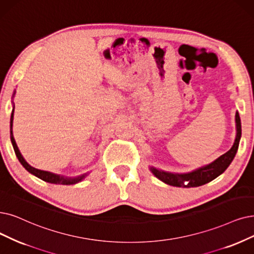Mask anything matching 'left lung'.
Segmentation results:
<instances>
[{
  "label": "left lung",
  "mask_w": 254,
  "mask_h": 254,
  "mask_svg": "<svg viewBox=\"0 0 254 254\" xmlns=\"http://www.w3.org/2000/svg\"><path fill=\"white\" fill-rule=\"evenodd\" d=\"M236 128H237V135L235 143L229 151H227L225 154L221 155L219 158L214 160L212 162L205 166H202L198 169L192 170L188 173H173V172H168L160 169H156L154 167H150V171L153 173V175L161 180L165 184L172 186V187H178V188H196L203 186L207 182L214 180L218 176H220L223 172H224L231 161L235 158L237 151L239 148L240 139L242 135V127H241V119L239 113L236 114ZM186 182H188V185H185Z\"/></svg>",
  "instance_id": "obj_1"
}]
</instances>
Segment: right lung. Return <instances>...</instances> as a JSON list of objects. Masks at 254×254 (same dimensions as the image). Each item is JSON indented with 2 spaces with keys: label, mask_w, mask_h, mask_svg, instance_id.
I'll return each mask as SVG.
<instances>
[{
  "label": "right lung",
  "mask_w": 254,
  "mask_h": 254,
  "mask_svg": "<svg viewBox=\"0 0 254 254\" xmlns=\"http://www.w3.org/2000/svg\"><path fill=\"white\" fill-rule=\"evenodd\" d=\"M15 95V90L14 93L12 95V98L14 97ZM14 104V103H13ZM13 114H14V105H13V108H12V113H11V118H10V139H11V143H12V146H13V149H14V152H15V155L17 157V159L19 160V162H21L22 166L29 172V173L33 174L34 176L38 177L39 179H42L46 182H49V184H53V185H63V186H70V185H76L78 184V182L82 181L89 173L87 172V173H84L82 175H79V176H76V177H67V176H64V175H60V174H55V173H52V172H48V171H43V170H38V169H35L33 167L30 166L28 162L25 160V158L23 157V155L21 154V152H19L18 148H17V145L15 143L14 140V137H13V133H12V125H13Z\"/></svg>",
  "instance_id": "1"
}]
</instances>
